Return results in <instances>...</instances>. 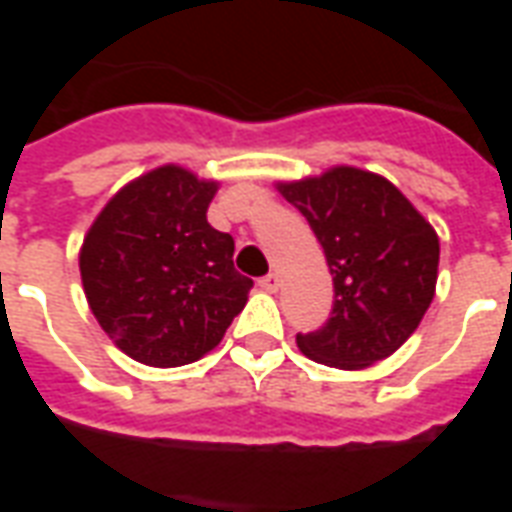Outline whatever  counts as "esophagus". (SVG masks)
Returning a JSON list of instances; mask_svg holds the SVG:
<instances>
[{"instance_id": "34e87169", "label": "esophagus", "mask_w": 512, "mask_h": 512, "mask_svg": "<svg viewBox=\"0 0 512 512\" xmlns=\"http://www.w3.org/2000/svg\"><path fill=\"white\" fill-rule=\"evenodd\" d=\"M279 285H282V279H279V274H266V277L260 279V288L268 290V293H277Z\"/></svg>"}]
</instances>
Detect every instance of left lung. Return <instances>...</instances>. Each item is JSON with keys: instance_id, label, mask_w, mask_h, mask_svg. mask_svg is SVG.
<instances>
[{"instance_id": "obj_1", "label": "left lung", "mask_w": 512, "mask_h": 512, "mask_svg": "<svg viewBox=\"0 0 512 512\" xmlns=\"http://www.w3.org/2000/svg\"><path fill=\"white\" fill-rule=\"evenodd\" d=\"M277 189L310 222L334 282L332 318L318 332L296 334L301 354L340 370L395 354L436 296L433 224L384 175L348 164L279 180Z\"/></svg>"}]
</instances>
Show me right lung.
<instances>
[{"label":"right lung","instance_id":"right-lung-1","mask_svg":"<svg viewBox=\"0 0 512 512\" xmlns=\"http://www.w3.org/2000/svg\"><path fill=\"white\" fill-rule=\"evenodd\" d=\"M219 180L164 164L128 180L84 235L79 271L109 340L147 367L191 365L222 343L252 279L208 224Z\"/></svg>","mask_w":512,"mask_h":512}]
</instances>
